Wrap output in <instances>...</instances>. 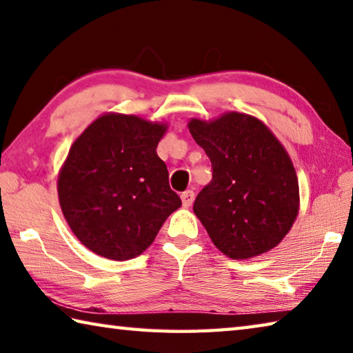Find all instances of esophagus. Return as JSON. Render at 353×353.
<instances>
[{
  "label": "esophagus",
  "instance_id": "esophagus-1",
  "mask_svg": "<svg viewBox=\"0 0 353 353\" xmlns=\"http://www.w3.org/2000/svg\"><path fill=\"white\" fill-rule=\"evenodd\" d=\"M182 203L185 208H188V206L192 205V202H194V191L191 190H186L185 192H182Z\"/></svg>",
  "mask_w": 353,
  "mask_h": 353
}]
</instances>
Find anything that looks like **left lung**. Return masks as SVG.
Returning a JSON list of instances; mask_svg holds the SVG:
<instances>
[{
	"label": "left lung",
	"mask_w": 353,
	"mask_h": 353,
	"mask_svg": "<svg viewBox=\"0 0 353 353\" xmlns=\"http://www.w3.org/2000/svg\"><path fill=\"white\" fill-rule=\"evenodd\" d=\"M191 136L212 165V179L196 197L194 214L219 251L252 259L277 246L300 206L291 157L257 117L230 112L191 119Z\"/></svg>",
	"instance_id": "8db88e82"
}]
</instances>
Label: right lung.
I'll use <instances>...</instances> for the list:
<instances>
[{
  "instance_id": "right-lung-1",
  "label": "right lung",
  "mask_w": 353,
  "mask_h": 353,
  "mask_svg": "<svg viewBox=\"0 0 353 353\" xmlns=\"http://www.w3.org/2000/svg\"><path fill=\"white\" fill-rule=\"evenodd\" d=\"M167 123L107 113L72 145L58 177L62 214L90 251L128 260L153 243L182 200L157 156Z\"/></svg>"
}]
</instances>
